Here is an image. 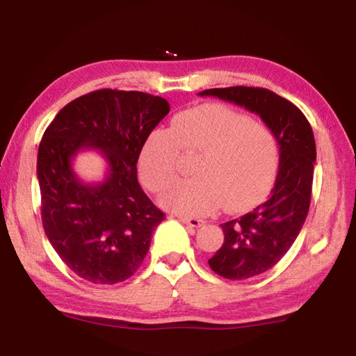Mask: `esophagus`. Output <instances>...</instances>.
<instances>
[{"label": "esophagus", "instance_id": "34e87169", "mask_svg": "<svg viewBox=\"0 0 356 356\" xmlns=\"http://www.w3.org/2000/svg\"><path fill=\"white\" fill-rule=\"evenodd\" d=\"M179 221H182L184 225H188L191 227H200L202 225V220H197V218H193V216H186V215H176Z\"/></svg>", "mask_w": 356, "mask_h": 356}]
</instances>
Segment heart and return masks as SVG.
I'll list each match as a JSON object with an SVG mask.
<instances>
[{
	"mask_svg": "<svg viewBox=\"0 0 356 356\" xmlns=\"http://www.w3.org/2000/svg\"><path fill=\"white\" fill-rule=\"evenodd\" d=\"M180 152L200 154L196 177L174 185L163 204L185 215H207L222 206L236 212L261 201L281 156L278 136L267 125L222 105L196 106L144 140L138 168L150 191H165L177 179Z\"/></svg>",
	"mask_w": 356,
	"mask_h": 356,
	"instance_id": "1",
	"label": "heart"
}]
</instances>
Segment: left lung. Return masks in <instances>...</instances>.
<instances>
[{
	"label": "left lung",
	"instance_id": "8db88e82",
	"mask_svg": "<svg viewBox=\"0 0 356 356\" xmlns=\"http://www.w3.org/2000/svg\"><path fill=\"white\" fill-rule=\"evenodd\" d=\"M200 95L232 102L267 124L280 141V168L267 201L250 213L222 222L225 242L209 259L226 280H248L278 264L293 245L308 216L316 163L314 134L292 102L264 88H213Z\"/></svg>",
	"mask_w": 356,
	"mask_h": 356
}]
</instances>
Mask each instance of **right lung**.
<instances>
[{"label": "right lung", "instance_id": "right-lung-1", "mask_svg": "<svg viewBox=\"0 0 356 356\" xmlns=\"http://www.w3.org/2000/svg\"><path fill=\"white\" fill-rule=\"evenodd\" d=\"M170 104L140 91L99 89L65 105L48 125L38 154L40 215L63 262L94 284L129 280L146 257L165 213L138 184L143 143ZM83 148L106 156L104 183L83 184L71 160Z\"/></svg>", "mask_w": 356, "mask_h": 356}]
</instances>
